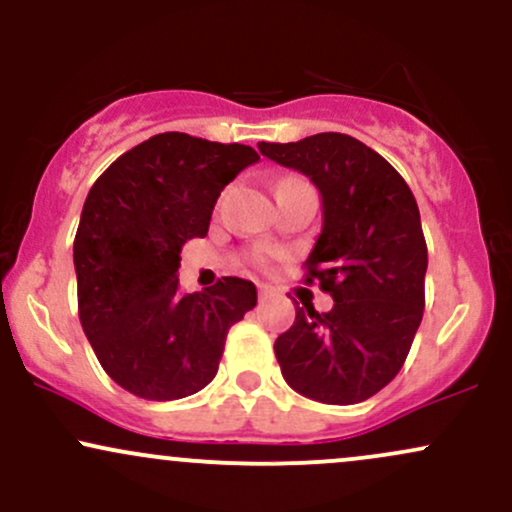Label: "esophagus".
Returning a JSON list of instances; mask_svg holds the SVG:
<instances>
[{
  "instance_id": "esophagus-1",
  "label": "esophagus",
  "mask_w": 512,
  "mask_h": 512,
  "mask_svg": "<svg viewBox=\"0 0 512 512\" xmlns=\"http://www.w3.org/2000/svg\"><path fill=\"white\" fill-rule=\"evenodd\" d=\"M257 291H260V301H264V298L272 296V289H269L267 284H260V286H257Z\"/></svg>"
}]
</instances>
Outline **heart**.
Listing matches in <instances>:
<instances>
[{"label": "heart", "instance_id": "1", "mask_svg": "<svg viewBox=\"0 0 512 512\" xmlns=\"http://www.w3.org/2000/svg\"><path fill=\"white\" fill-rule=\"evenodd\" d=\"M255 262L262 264V262H264V255H255Z\"/></svg>", "mask_w": 512, "mask_h": 512}]
</instances>
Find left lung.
<instances>
[{"label": "left lung", "mask_w": 512, "mask_h": 512, "mask_svg": "<svg viewBox=\"0 0 512 512\" xmlns=\"http://www.w3.org/2000/svg\"><path fill=\"white\" fill-rule=\"evenodd\" d=\"M320 190L322 231L305 260L332 310L296 308L274 342L281 375L322 404H356L390 383L424 317L428 250L409 185L378 151L349 134L322 132L257 144Z\"/></svg>", "instance_id": "8db88e82"}]
</instances>
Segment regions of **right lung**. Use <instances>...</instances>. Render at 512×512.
<instances>
[{
	"label": "right lung",
	"mask_w": 512,
	"mask_h": 512,
	"mask_svg": "<svg viewBox=\"0 0 512 512\" xmlns=\"http://www.w3.org/2000/svg\"><path fill=\"white\" fill-rule=\"evenodd\" d=\"M260 161L245 144L163 132L93 182L74 238L79 320L105 373L142 399L190 397L214 380L231 325L255 308L252 281L178 289L180 250L204 238L221 190Z\"/></svg>",
	"instance_id": "right-lung-1"
}]
</instances>
